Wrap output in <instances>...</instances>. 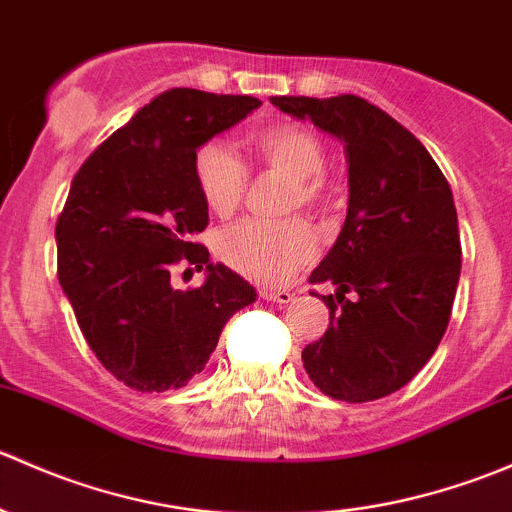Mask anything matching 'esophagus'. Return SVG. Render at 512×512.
I'll return each instance as SVG.
<instances>
[{
  "instance_id": "esophagus-1",
  "label": "esophagus",
  "mask_w": 512,
  "mask_h": 512,
  "mask_svg": "<svg viewBox=\"0 0 512 512\" xmlns=\"http://www.w3.org/2000/svg\"><path fill=\"white\" fill-rule=\"evenodd\" d=\"M262 297L265 299H270V302H277V304H289L292 302V297L294 294L292 292H287V289H277V292H262Z\"/></svg>"
}]
</instances>
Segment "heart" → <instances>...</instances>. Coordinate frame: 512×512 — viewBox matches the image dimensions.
<instances>
[{"label": "heart", "mask_w": 512, "mask_h": 512, "mask_svg": "<svg viewBox=\"0 0 512 512\" xmlns=\"http://www.w3.org/2000/svg\"><path fill=\"white\" fill-rule=\"evenodd\" d=\"M252 151L260 163L292 178L289 210H297L299 205L317 210L327 203V183L322 175L327 156L322 141L309 128L297 123L265 128L252 138ZM193 175L200 198L215 215L227 218L240 208L247 190V168L225 143H203L193 156ZM215 250L220 260L240 275L265 285H277L312 260L317 252V237L302 218L282 223L245 220L220 232Z\"/></svg>", "instance_id": "1"}]
</instances>
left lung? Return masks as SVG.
I'll list each match as a JSON object with an SVG mask.
<instances>
[{
	"instance_id": "1",
	"label": "left lung",
	"mask_w": 512,
	"mask_h": 512,
	"mask_svg": "<svg viewBox=\"0 0 512 512\" xmlns=\"http://www.w3.org/2000/svg\"><path fill=\"white\" fill-rule=\"evenodd\" d=\"M270 101L339 138L349 163L347 220L309 277L337 292L324 297L329 327L304 347V369L332 399L376 401L414 379L451 319L461 277L451 185L414 133L364 98Z\"/></svg>"
}]
</instances>
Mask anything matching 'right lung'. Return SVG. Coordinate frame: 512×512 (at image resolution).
<instances>
[{
    "instance_id": "obj_1",
    "label": "right lung",
    "mask_w": 512,
    "mask_h": 512,
    "mask_svg": "<svg viewBox=\"0 0 512 512\" xmlns=\"http://www.w3.org/2000/svg\"><path fill=\"white\" fill-rule=\"evenodd\" d=\"M257 106L252 96L170 89L111 133L71 180L56 220L59 285L91 352L131 389L160 394L188 384L227 319L255 302V287L213 265L195 242L208 205L193 156ZM178 264L209 277L178 290L169 280Z\"/></svg>"
}]
</instances>
